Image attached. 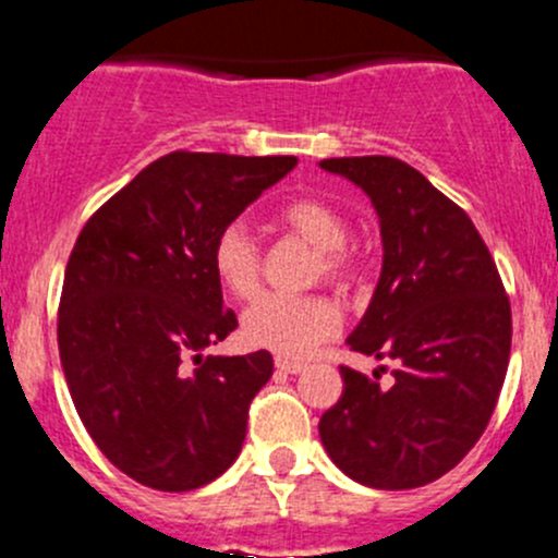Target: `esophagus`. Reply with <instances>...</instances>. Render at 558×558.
<instances>
[{
	"label": "esophagus",
	"instance_id": "obj_1",
	"mask_svg": "<svg viewBox=\"0 0 558 558\" xmlns=\"http://www.w3.org/2000/svg\"><path fill=\"white\" fill-rule=\"evenodd\" d=\"M275 367L280 369V373H286V375H296V373H302V369H305V364L302 362H294V359H275Z\"/></svg>",
	"mask_w": 558,
	"mask_h": 558
}]
</instances>
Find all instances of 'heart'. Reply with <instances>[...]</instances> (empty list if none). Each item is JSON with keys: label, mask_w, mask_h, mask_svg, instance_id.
Masks as SVG:
<instances>
[{"label": "heart", "mask_w": 558, "mask_h": 558, "mask_svg": "<svg viewBox=\"0 0 558 558\" xmlns=\"http://www.w3.org/2000/svg\"><path fill=\"white\" fill-rule=\"evenodd\" d=\"M275 221L315 247V275L335 283H348L356 275V256L345 245L351 227L335 205L318 196H294L280 205ZM210 267L218 283L238 300L256 294L262 280V253L245 223L232 221L218 229L210 245ZM340 326V307L324 294H264L243 313L245 340L278 356H307L320 342L335 337Z\"/></svg>", "instance_id": "heart-1"}]
</instances>
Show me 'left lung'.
Masks as SVG:
<instances>
[{
  "label": "left lung",
  "mask_w": 558,
  "mask_h": 558,
  "mask_svg": "<svg viewBox=\"0 0 558 558\" xmlns=\"http://www.w3.org/2000/svg\"><path fill=\"white\" fill-rule=\"evenodd\" d=\"M373 199L384 269L351 351L391 359V386L340 367L342 397L320 415L337 466L373 488H418L453 470L488 426L510 362V300L475 223L391 156L324 159Z\"/></svg>",
  "instance_id": "obj_1"
}]
</instances>
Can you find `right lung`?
I'll list each match as a JSON object with an SVG mask.
<instances>
[{"label":"right lung","mask_w":558,"mask_h":558,"mask_svg":"<svg viewBox=\"0 0 558 558\" xmlns=\"http://www.w3.org/2000/svg\"><path fill=\"white\" fill-rule=\"evenodd\" d=\"M294 167V156L174 150L77 234L59 302L61 367L92 440L143 486L191 492L240 456L272 356H202L238 329L210 245Z\"/></svg>","instance_id":"1"}]
</instances>
